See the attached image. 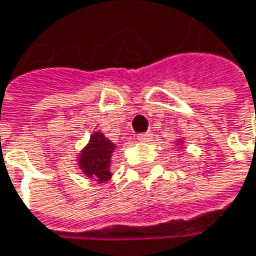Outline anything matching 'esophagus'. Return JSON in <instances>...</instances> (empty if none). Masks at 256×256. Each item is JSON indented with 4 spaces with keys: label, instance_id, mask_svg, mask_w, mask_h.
I'll return each instance as SVG.
<instances>
[{
    "label": "esophagus",
    "instance_id": "obj_1",
    "mask_svg": "<svg viewBox=\"0 0 256 256\" xmlns=\"http://www.w3.org/2000/svg\"><path fill=\"white\" fill-rule=\"evenodd\" d=\"M151 139H152V133L151 132H144V133L138 134V140H140V142H150Z\"/></svg>",
    "mask_w": 256,
    "mask_h": 256
}]
</instances>
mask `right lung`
I'll use <instances>...</instances> for the list:
<instances>
[{
  "mask_svg": "<svg viewBox=\"0 0 256 256\" xmlns=\"http://www.w3.org/2000/svg\"><path fill=\"white\" fill-rule=\"evenodd\" d=\"M114 144L108 140L102 133H93L90 144L81 152L80 166L88 178L96 179L99 182L111 178V154L114 151Z\"/></svg>",
  "mask_w": 256,
  "mask_h": 256,
  "instance_id": "add662e5",
  "label": "right lung"
}]
</instances>
